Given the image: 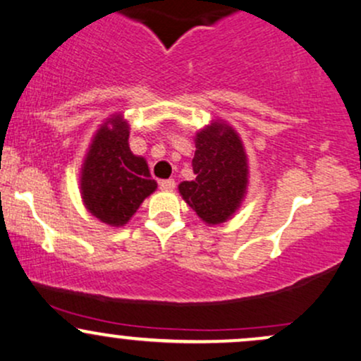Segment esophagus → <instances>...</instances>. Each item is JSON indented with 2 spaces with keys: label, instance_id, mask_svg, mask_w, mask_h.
<instances>
[{
  "label": "esophagus",
  "instance_id": "obj_1",
  "mask_svg": "<svg viewBox=\"0 0 361 361\" xmlns=\"http://www.w3.org/2000/svg\"><path fill=\"white\" fill-rule=\"evenodd\" d=\"M174 187H176L174 180H161L159 181V188L162 190V192H173Z\"/></svg>",
  "mask_w": 361,
  "mask_h": 361
}]
</instances>
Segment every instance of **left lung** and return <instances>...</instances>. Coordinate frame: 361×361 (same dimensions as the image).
<instances>
[{
  "label": "left lung",
  "mask_w": 361,
  "mask_h": 361,
  "mask_svg": "<svg viewBox=\"0 0 361 361\" xmlns=\"http://www.w3.org/2000/svg\"><path fill=\"white\" fill-rule=\"evenodd\" d=\"M192 181H181V197L205 224L226 223L240 209L248 185L241 138L228 123L212 121L195 135Z\"/></svg>",
  "instance_id": "1"
}]
</instances>
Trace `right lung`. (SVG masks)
<instances>
[{
	"instance_id": "right-lung-1",
	"label": "right lung",
	"mask_w": 361,
	"mask_h": 361,
	"mask_svg": "<svg viewBox=\"0 0 361 361\" xmlns=\"http://www.w3.org/2000/svg\"><path fill=\"white\" fill-rule=\"evenodd\" d=\"M128 123L114 114L97 130L80 171V193L87 211L101 223L120 228L132 219L154 190L149 166L128 145Z\"/></svg>"
}]
</instances>
